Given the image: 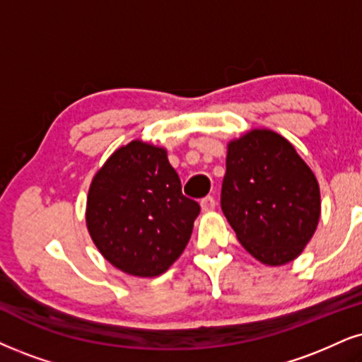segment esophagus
Returning <instances> with one entry per match:
<instances>
[{
	"instance_id": "1",
	"label": "esophagus",
	"mask_w": 362,
	"mask_h": 362,
	"mask_svg": "<svg viewBox=\"0 0 362 362\" xmlns=\"http://www.w3.org/2000/svg\"><path fill=\"white\" fill-rule=\"evenodd\" d=\"M202 209L204 213H208V211H213V209H215V206H216V202H215V198H213V196H206V198H203L202 199Z\"/></svg>"
}]
</instances>
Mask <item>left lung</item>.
<instances>
[{
    "label": "left lung",
    "mask_w": 362,
    "mask_h": 362,
    "mask_svg": "<svg viewBox=\"0 0 362 362\" xmlns=\"http://www.w3.org/2000/svg\"><path fill=\"white\" fill-rule=\"evenodd\" d=\"M221 209L250 255L285 265L317 228L319 182L285 137L253 129L228 144Z\"/></svg>",
    "instance_id": "obj_1"
}]
</instances>
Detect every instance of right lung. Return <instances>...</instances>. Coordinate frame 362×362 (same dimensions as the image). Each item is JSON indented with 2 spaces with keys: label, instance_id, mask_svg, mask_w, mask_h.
<instances>
[{
  "label": "right lung",
  "instance_id": "obj_1",
  "mask_svg": "<svg viewBox=\"0 0 362 362\" xmlns=\"http://www.w3.org/2000/svg\"><path fill=\"white\" fill-rule=\"evenodd\" d=\"M199 204L181 193V181L163 147L132 141L119 147L93 176L86 221L93 243L115 269L158 276L186 248Z\"/></svg>",
  "mask_w": 362,
  "mask_h": 362
}]
</instances>
